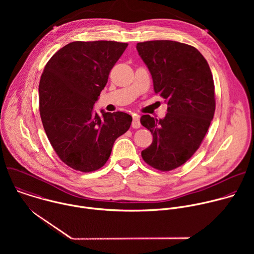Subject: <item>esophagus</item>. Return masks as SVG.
<instances>
[{
    "label": "esophagus",
    "mask_w": 254,
    "mask_h": 254,
    "mask_svg": "<svg viewBox=\"0 0 254 254\" xmlns=\"http://www.w3.org/2000/svg\"><path fill=\"white\" fill-rule=\"evenodd\" d=\"M131 126L133 128H139L140 127V123H139V117L137 115H134L133 116V119H132V123H131Z\"/></svg>",
    "instance_id": "1"
}]
</instances>
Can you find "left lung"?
Instances as JSON below:
<instances>
[{
  "label": "left lung",
  "instance_id": "obj_1",
  "mask_svg": "<svg viewBox=\"0 0 254 254\" xmlns=\"http://www.w3.org/2000/svg\"><path fill=\"white\" fill-rule=\"evenodd\" d=\"M136 50L151 72L155 92L168 103L164 119L140 118L153 134L141 157L151 167L168 172L194 155L210 127L215 113L213 76L203 55L188 44L155 40L137 43Z\"/></svg>",
  "mask_w": 254,
  "mask_h": 254
}]
</instances>
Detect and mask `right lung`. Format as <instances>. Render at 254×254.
<instances>
[{
  "label": "right lung",
  "mask_w": 254,
  "mask_h": 254,
  "mask_svg": "<svg viewBox=\"0 0 254 254\" xmlns=\"http://www.w3.org/2000/svg\"><path fill=\"white\" fill-rule=\"evenodd\" d=\"M127 43L71 42L47 62L39 83L41 121L60 160L76 171L101 168L116 139L128 130L132 118L123 112H93L112 68Z\"/></svg>",
  "instance_id": "right-lung-1"
}]
</instances>
